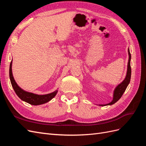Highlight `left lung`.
<instances>
[{"label":"left lung","mask_w":146,"mask_h":146,"mask_svg":"<svg viewBox=\"0 0 146 146\" xmlns=\"http://www.w3.org/2000/svg\"><path fill=\"white\" fill-rule=\"evenodd\" d=\"M128 52H129V62H128V65H127V74L124 80L122 81V83L116 86L115 88V90H114V93H113V100L107 104H105V105H99V106H106V105H111L114 104H115L116 102H117L120 98L123 95V92H125L127 87L129 85V84L130 82V78H131V66H130V60H131V54L130 53V50L129 48L128 49Z\"/></svg>","instance_id":"8db88e82"}]
</instances>
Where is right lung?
I'll return each instance as SVG.
<instances>
[{
  "label": "right lung",
  "instance_id": "add662e5",
  "mask_svg": "<svg viewBox=\"0 0 146 146\" xmlns=\"http://www.w3.org/2000/svg\"><path fill=\"white\" fill-rule=\"evenodd\" d=\"M11 67L12 61H11V63L10 65L9 71L10 81L12 87L13 88V89H14L16 94L22 100H23L30 105H39L48 102V101L52 100L56 96L57 92H58V90H56L54 92H51L50 94L44 95H38L23 90L22 88H21L18 85H17V84L15 82L14 77L13 76Z\"/></svg>",
  "mask_w": 146,
  "mask_h": 146
}]
</instances>
